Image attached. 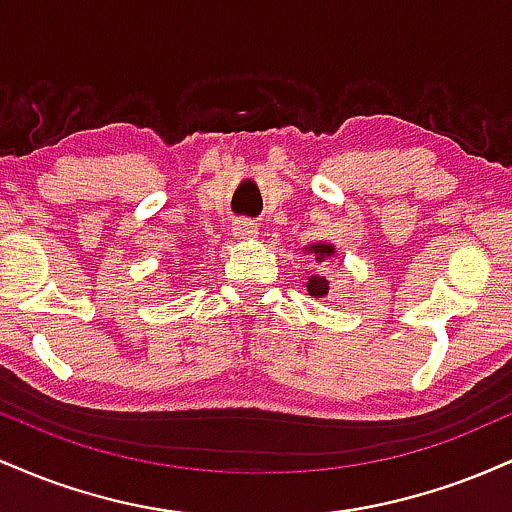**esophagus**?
I'll use <instances>...</instances> for the list:
<instances>
[{"instance_id":"1","label":"esophagus","mask_w":512,"mask_h":512,"mask_svg":"<svg viewBox=\"0 0 512 512\" xmlns=\"http://www.w3.org/2000/svg\"><path fill=\"white\" fill-rule=\"evenodd\" d=\"M233 236L240 240H252L257 236V223L248 221V219H240L233 223Z\"/></svg>"}]
</instances>
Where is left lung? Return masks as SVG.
<instances>
[{"instance_id": "left-lung-1", "label": "left lung", "mask_w": 512, "mask_h": 512, "mask_svg": "<svg viewBox=\"0 0 512 512\" xmlns=\"http://www.w3.org/2000/svg\"><path fill=\"white\" fill-rule=\"evenodd\" d=\"M305 252H310V255H313V262L315 264H322V267H330V264L337 260V248H334L332 243H325V240L308 245V248H305ZM305 286H308V293L313 298H325L327 293H330V281H327L325 274L308 276Z\"/></svg>"}]
</instances>
